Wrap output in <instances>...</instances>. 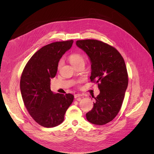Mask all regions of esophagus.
<instances>
[{"label":"esophagus","instance_id":"34e87169","mask_svg":"<svg viewBox=\"0 0 154 154\" xmlns=\"http://www.w3.org/2000/svg\"><path fill=\"white\" fill-rule=\"evenodd\" d=\"M81 97H82V95L80 94H76L74 95L75 99H80ZM79 99H77V100H79Z\"/></svg>","mask_w":154,"mask_h":154}]
</instances>
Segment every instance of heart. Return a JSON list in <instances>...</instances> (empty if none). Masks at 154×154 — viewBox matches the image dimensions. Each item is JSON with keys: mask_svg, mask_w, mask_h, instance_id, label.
Returning <instances> with one entry per match:
<instances>
[{"mask_svg": "<svg viewBox=\"0 0 154 154\" xmlns=\"http://www.w3.org/2000/svg\"><path fill=\"white\" fill-rule=\"evenodd\" d=\"M68 60L69 61V62L71 63V64L73 66H76L77 65L81 64V63H84L85 62V58L84 56L79 53V52H74L72 53L69 57H68ZM61 64H62V61H60L58 66H57V68L59 69L60 68V67L61 66ZM81 82V80L78 81L77 83H79Z\"/></svg>", "mask_w": 154, "mask_h": 154, "instance_id": "b5f03b06", "label": "heart"}]
</instances>
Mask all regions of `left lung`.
<instances>
[{
    "label": "left lung",
    "mask_w": 154,
    "mask_h": 154,
    "mask_svg": "<svg viewBox=\"0 0 154 154\" xmlns=\"http://www.w3.org/2000/svg\"><path fill=\"white\" fill-rule=\"evenodd\" d=\"M91 62V82L97 83L100 94L93 108L86 114L90 122L104 125L119 113L128 86V74L124 60L114 47L97 39L76 41Z\"/></svg>",
    "instance_id": "left-lung-1"
}]
</instances>
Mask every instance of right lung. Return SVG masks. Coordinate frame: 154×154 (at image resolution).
Masks as SVG:
<instances>
[{"label": "right lung", "mask_w": 154, "mask_h": 154, "mask_svg": "<svg viewBox=\"0 0 154 154\" xmlns=\"http://www.w3.org/2000/svg\"><path fill=\"white\" fill-rule=\"evenodd\" d=\"M73 42L58 41L42 47L30 58L22 72L20 89L26 108L35 122L45 127L61 124L73 102L72 94H54L51 90V79L56 75L58 61Z\"/></svg>", "instance_id": "right-lung-1"}]
</instances>
